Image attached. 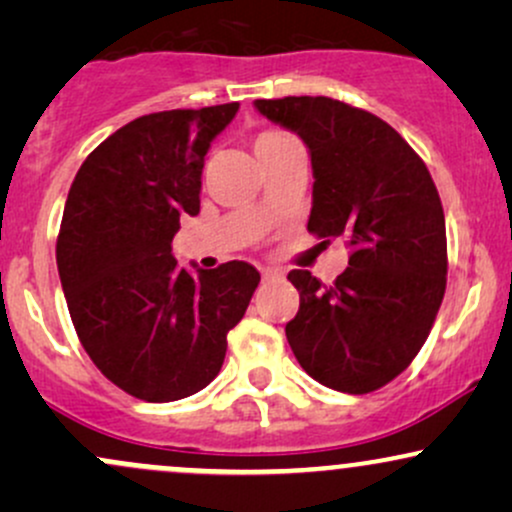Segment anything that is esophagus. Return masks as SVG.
Here are the masks:
<instances>
[{
	"label": "esophagus",
	"mask_w": 512,
	"mask_h": 512,
	"mask_svg": "<svg viewBox=\"0 0 512 512\" xmlns=\"http://www.w3.org/2000/svg\"><path fill=\"white\" fill-rule=\"evenodd\" d=\"M260 274H262V281H269V279H279V276H281L279 269H269V267H262V269H260Z\"/></svg>",
	"instance_id": "34e87169"
}]
</instances>
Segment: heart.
Here are the masks:
<instances>
[{"instance_id":"heart-1","label":"heart","mask_w":512,"mask_h":512,"mask_svg":"<svg viewBox=\"0 0 512 512\" xmlns=\"http://www.w3.org/2000/svg\"><path fill=\"white\" fill-rule=\"evenodd\" d=\"M281 139H289V134H284V132H262L260 137L255 139V149H262V146L276 144V142H281Z\"/></svg>"}]
</instances>
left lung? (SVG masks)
Masks as SVG:
<instances>
[{
    "mask_svg": "<svg viewBox=\"0 0 512 512\" xmlns=\"http://www.w3.org/2000/svg\"><path fill=\"white\" fill-rule=\"evenodd\" d=\"M255 108L308 146V231L342 236L351 248L349 267L330 286L305 269L289 272L301 308L286 339L317 383L366 395L414 361L443 303L448 240L438 190L419 154L368 110L325 96Z\"/></svg>",
    "mask_w": 512,
    "mask_h": 512,
    "instance_id": "1",
    "label": "left lung"
}]
</instances>
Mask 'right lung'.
I'll return each instance as SVG.
<instances>
[{
    "label": "right lung",
    "instance_id": "1",
    "mask_svg": "<svg viewBox=\"0 0 512 512\" xmlns=\"http://www.w3.org/2000/svg\"><path fill=\"white\" fill-rule=\"evenodd\" d=\"M238 103L142 115L88 154L69 187L57 269L79 342L127 395L175 402L207 387L260 272L178 267L175 233L199 214L211 142Z\"/></svg>",
    "mask_w": 512,
    "mask_h": 512
}]
</instances>
